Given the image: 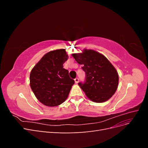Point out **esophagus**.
<instances>
[{
  "label": "esophagus",
  "mask_w": 148,
  "mask_h": 148,
  "mask_svg": "<svg viewBox=\"0 0 148 148\" xmlns=\"http://www.w3.org/2000/svg\"><path fill=\"white\" fill-rule=\"evenodd\" d=\"M78 82H79V79H78V78H76L75 79V83L77 84V83H78Z\"/></svg>",
  "instance_id": "34e87169"
}]
</instances>
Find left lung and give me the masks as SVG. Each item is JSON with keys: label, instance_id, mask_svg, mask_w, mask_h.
<instances>
[{"label": "left lung", "instance_id": "8db88e82", "mask_svg": "<svg viewBox=\"0 0 148 148\" xmlns=\"http://www.w3.org/2000/svg\"><path fill=\"white\" fill-rule=\"evenodd\" d=\"M72 56L86 73L84 83L78 85L89 99L95 102H104L112 96L117 90L119 75L115 67L101 53L84 49L83 53Z\"/></svg>", "mask_w": 148, "mask_h": 148}]
</instances>
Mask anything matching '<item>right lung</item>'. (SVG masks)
I'll use <instances>...</instances> for the list:
<instances>
[{
  "instance_id": "right-lung-1",
  "label": "right lung",
  "mask_w": 148,
  "mask_h": 148,
  "mask_svg": "<svg viewBox=\"0 0 148 148\" xmlns=\"http://www.w3.org/2000/svg\"><path fill=\"white\" fill-rule=\"evenodd\" d=\"M68 59L65 49L47 52L30 73V86L42 104L54 107L62 104L68 97L75 81L63 64Z\"/></svg>"
}]
</instances>
